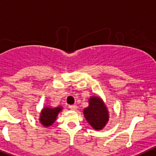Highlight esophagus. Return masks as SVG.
Masks as SVG:
<instances>
[{
	"label": "esophagus",
	"instance_id": "34e87169",
	"mask_svg": "<svg viewBox=\"0 0 156 156\" xmlns=\"http://www.w3.org/2000/svg\"><path fill=\"white\" fill-rule=\"evenodd\" d=\"M69 108L70 110H76V106H75V105H71V106H69Z\"/></svg>",
	"mask_w": 156,
	"mask_h": 156
}]
</instances>
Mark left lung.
Masks as SVG:
<instances>
[{
    "label": "left lung",
    "mask_w": 156,
    "mask_h": 156,
    "mask_svg": "<svg viewBox=\"0 0 156 156\" xmlns=\"http://www.w3.org/2000/svg\"><path fill=\"white\" fill-rule=\"evenodd\" d=\"M83 115L88 123L96 130H102L107 124L109 112L99 96H91L89 99V106L83 109Z\"/></svg>",
    "instance_id": "8db88e82"
}]
</instances>
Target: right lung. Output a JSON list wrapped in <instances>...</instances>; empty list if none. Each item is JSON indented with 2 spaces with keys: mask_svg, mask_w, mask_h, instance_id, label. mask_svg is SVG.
<instances>
[{
  "mask_svg": "<svg viewBox=\"0 0 156 156\" xmlns=\"http://www.w3.org/2000/svg\"><path fill=\"white\" fill-rule=\"evenodd\" d=\"M63 108L61 106L57 107L44 106L41 111L39 121L41 125L44 127H50L55 122L58 114L63 110Z\"/></svg>",
  "mask_w": 156,
  "mask_h": 156,
  "instance_id": "right-lung-1",
  "label": "right lung"
}]
</instances>
